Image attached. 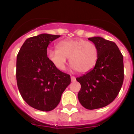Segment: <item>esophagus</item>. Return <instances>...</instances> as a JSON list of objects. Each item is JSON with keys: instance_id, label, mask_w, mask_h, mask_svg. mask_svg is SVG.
Listing matches in <instances>:
<instances>
[{"instance_id": "obj_1", "label": "esophagus", "mask_w": 134, "mask_h": 134, "mask_svg": "<svg viewBox=\"0 0 134 134\" xmlns=\"http://www.w3.org/2000/svg\"><path fill=\"white\" fill-rule=\"evenodd\" d=\"M75 80H76L75 77H74V76H71V81L75 82Z\"/></svg>"}]
</instances>
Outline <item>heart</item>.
<instances>
[{"label": "heart", "instance_id": "1", "mask_svg": "<svg viewBox=\"0 0 134 134\" xmlns=\"http://www.w3.org/2000/svg\"><path fill=\"white\" fill-rule=\"evenodd\" d=\"M57 49H48L47 57L49 61L58 69L65 70L67 58L70 65L78 72L85 73L95 67L98 50L95 44L83 39H68L59 42Z\"/></svg>", "mask_w": 134, "mask_h": 134}]
</instances>
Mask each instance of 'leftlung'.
<instances>
[{
	"label": "left lung",
	"mask_w": 134,
	"mask_h": 134,
	"mask_svg": "<svg viewBox=\"0 0 134 134\" xmlns=\"http://www.w3.org/2000/svg\"><path fill=\"white\" fill-rule=\"evenodd\" d=\"M88 39L98 48V60L94 68L76 80L81 85L80 103L93 110L109 105L118 95L124 78V57L114 42L100 36Z\"/></svg>",
	"instance_id": "8db88e82"
}]
</instances>
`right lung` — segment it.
<instances>
[{"label":"right lung","mask_w":134,"mask_h":134,"mask_svg":"<svg viewBox=\"0 0 134 134\" xmlns=\"http://www.w3.org/2000/svg\"><path fill=\"white\" fill-rule=\"evenodd\" d=\"M59 35L41 34L27 38L16 59V80L28 105L41 111L54 109L70 84V75L57 69L47 58L48 45Z\"/></svg>","instance_id":"add662e5"}]
</instances>
